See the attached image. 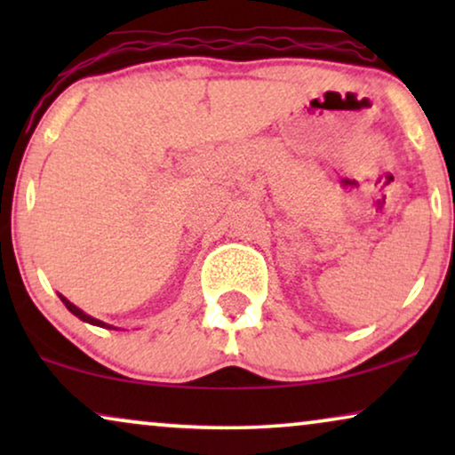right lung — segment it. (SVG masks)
I'll use <instances>...</instances> for the list:
<instances>
[{"label":"right lung","instance_id":"obj_1","mask_svg":"<svg viewBox=\"0 0 455 455\" xmlns=\"http://www.w3.org/2000/svg\"><path fill=\"white\" fill-rule=\"evenodd\" d=\"M60 296V300L66 304V308L70 310V313L74 315V316H78L80 321H84V323H91V325H97V327H103V329H117V327H114V325H108V323H103V321H99V319H95V316H91V315H86L84 310H80L76 304H72L70 300H68L66 296H61V294H58Z\"/></svg>","mask_w":455,"mask_h":455}]
</instances>
